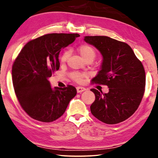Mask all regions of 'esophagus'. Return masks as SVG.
Wrapping results in <instances>:
<instances>
[{"mask_svg":"<svg viewBox=\"0 0 158 158\" xmlns=\"http://www.w3.org/2000/svg\"><path fill=\"white\" fill-rule=\"evenodd\" d=\"M76 89H77V93H82V92H83L84 90H85V88H83V87H77L76 88Z\"/></svg>","mask_w":158,"mask_h":158,"instance_id":"1","label":"esophagus"}]
</instances>
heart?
I'll use <instances>...</instances> for the list:
<instances>
[{
    "label": "heart",
    "mask_w": 158,
    "mask_h": 158,
    "mask_svg": "<svg viewBox=\"0 0 158 158\" xmlns=\"http://www.w3.org/2000/svg\"><path fill=\"white\" fill-rule=\"evenodd\" d=\"M77 50L78 52V53L81 55L82 58L86 61V60H91L94 59L95 57H96V52L95 49L90 45L88 44H82L80 45V46L77 47ZM68 52L67 51L63 52L61 54L60 57V60L62 63H63L67 60V58H68ZM83 75L81 74V73H73L71 74V77L75 81H81L82 80V77H83Z\"/></svg>",
    "instance_id": "heart-1"
}]
</instances>
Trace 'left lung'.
Returning a JSON list of instances; mask_svg holds the SVG:
<instances>
[{"mask_svg": "<svg viewBox=\"0 0 158 158\" xmlns=\"http://www.w3.org/2000/svg\"><path fill=\"white\" fill-rule=\"evenodd\" d=\"M84 41L96 47L103 57L101 70L92 82L109 88L107 94L90 90L96 96L90 106L91 114L108 124L124 122L135 113L143 97L144 67L127 43L106 36H86Z\"/></svg>", "mask_w": 158, "mask_h": 158, "instance_id": "obj_1", "label": "left lung"}]
</instances>
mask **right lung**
I'll use <instances>...</instances> for the list:
<instances>
[{"label":"right lung","instance_id":"obj_1","mask_svg":"<svg viewBox=\"0 0 158 158\" xmlns=\"http://www.w3.org/2000/svg\"><path fill=\"white\" fill-rule=\"evenodd\" d=\"M78 34H49L30 41L12 67V81L21 107L30 117L52 122L64 113L77 94L74 86L51 87L49 77L60 68L59 54Z\"/></svg>","mask_w":158,"mask_h":158}]
</instances>
